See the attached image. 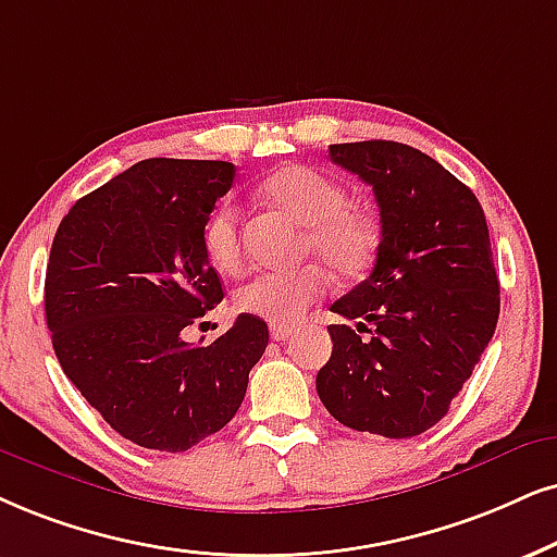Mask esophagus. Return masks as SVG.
<instances>
[{"label":"esophagus","instance_id":"esophagus-1","mask_svg":"<svg viewBox=\"0 0 557 557\" xmlns=\"http://www.w3.org/2000/svg\"><path fill=\"white\" fill-rule=\"evenodd\" d=\"M293 334H295V326H272V329H270V336H272L274 342L290 339Z\"/></svg>","mask_w":557,"mask_h":557}]
</instances>
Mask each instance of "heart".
I'll use <instances>...</instances> for the list:
<instances>
[{"instance_id":"obj_1","label":"heart","mask_w":557,"mask_h":557,"mask_svg":"<svg viewBox=\"0 0 557 557\" xmlns=\"http://www.w3.org/2000/svg\"><path fill=\"white\" fill-rule=\"evenodd\" d=\"M262 197L306 226L302 257H319L336 280H357L375 262L380 231L362 210L349 208V193L342 182L313 166L293 164L264 180ZM202 251L221 272L242 267V213L234 200H221L202 223ZM326 272L302 267L295 272H267L236 290L238 313L255 315L274 326H290L326 293Z\"/></svg>"}]
</instances>
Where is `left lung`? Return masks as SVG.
<instances>
[{
    "label": "left lung",
    "instance_id": "left-lung-1",
    "mask_svg": "<svg viewBox=\"0 0 557 557\" xmlns=\"http://www.w3.org/2000/svg\"><path fill=\"white\" fill-rule=\"evenodd\" d=\"M329 157L375 193L380 246L370 277L331 306L357 329L331 323L315 391L344 426L406 440L445 417L496 331L488 226L473 189L419 149L360 140Z\"/></svg>",
    "mask_w": 557,
    "mask_h": 557
}]
</instances>
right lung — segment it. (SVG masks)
Segmentation results:
<instances>
[{"label":"right lung","mask_w":557,"mask_h":557,"mask_svg":"<svg viewBox=\"0 0 557 557\" xmlns=\"http://www.w3.org/2000/svg\"><path fill=\"white\" fill-rule=\"evenodd\" d=\"M231 161L146 159L63 215L46 270L55 357L91 408L131 440L185 453L234 419L270 331L238 313L208 347L182 329L223 300L202 223L234 185Z\"/></svg>","instance_id":"obj_1"}]
</instances>
